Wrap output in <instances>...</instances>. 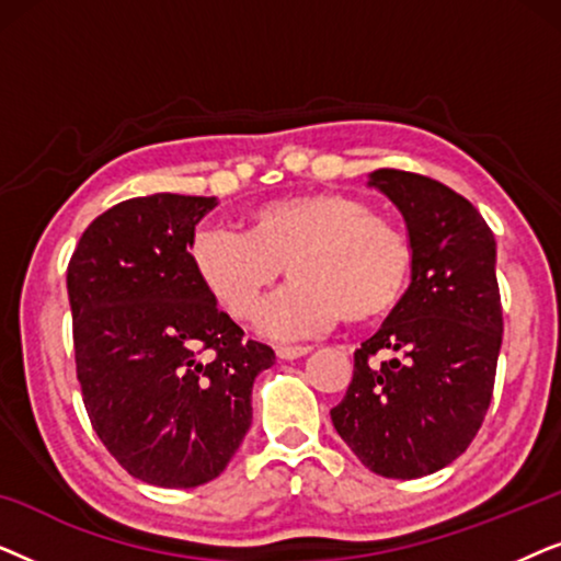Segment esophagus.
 <instances>
[{"label":"esophagus","mask_w":561,"mask_h":561,"mask_svg":"<svg viewBox=\"0 0 561 561\" xmlns=\"http://www.w3.org/2000/svg\"><path fill=\"white\" fill-rule=\"evenodd\" d=\"M309 352H311V347H304V344H296V347H286V344H283V347L275 350V355H278L280 359H296V357L309 355Z\"/></svg>","instance_id":"esophagus-1"}]
</instances>
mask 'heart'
Wrapping results in <instances>:
<instances>
[{
    "instance_id": "1",
    "label": "heart",
    "mask_w": 561,
    "mask_h": 561,
    "mask_svg": "<svg viewBox=\"0 0 561 561\" xmlns=\"http://www.w3.org/2000/svg\"><path fill=\"white\" fill-rule=\"evenodd\" d=\"M196 273L229 317L248 319L271 286L275 267L301 288L288 290L273 324L324 327L336 317H378L401 294L411 267L409 240L373 217L357 198L321 191L255 206L244 234L202 229L191 242Z\"/></svg>"
}]
</instances>
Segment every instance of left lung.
Here are the masks:
<instances>
[{"label":"left lung","instance_id":"obj_1","mask_svg":"<svg viewBox=\"0 0 561 561\" xmlns=\"http://www.w3.org/2000/svg\"><path fill=\"white\" fill-rule=\"evenodd\" d=\"M401 209L411 286L355 352L332 424L375 474L413 480L462 455L493 401L503 342L495 237L444 183L380 168L370 175Z\"/></svg>","mask_w":561,"mask_h":561}]
</instances>
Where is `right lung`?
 <instances>
[{
    "label": "right lung",
    "instance_id": "right-lung-1",
    "mask_svg": "<svg viewBox=\"0 0 561 561\" xmlns=\"http://www.w3.org/2000/svg\"><path fill=\"white\" fill-rule=\"evenodd\" d=\"M214 196L127 198L87 227L68 263L76 378L106 451L158 488L219 478L275 363L217 306L191 257Z\"/></svg>",
    "mask_w": 561,
    "mask_h": 561
}]
</instances>
